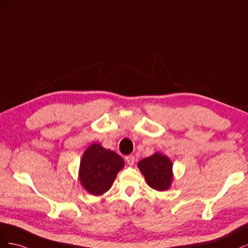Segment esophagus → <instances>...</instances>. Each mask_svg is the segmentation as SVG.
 <instances>
[{
  "label": "esophagus",
  "mask_w": 248,
  "mask_h": 248,
  "mask_svg": "<svg viewBox=\"0 0 248 248\" xmlns=\"http://www.w3.org/2000/svg\"><path fill=\"white\" fill-rule=\"evenodd\" d=\"M126 162L128 166H133L134 162H136V158H134V156L132 155H129V156H126Z\"/></svg>",
  "instance_id": "esophagus-1"
}]
</instances>
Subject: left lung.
I'll use <instances>...</instances> for the list:
<instances>
[{
    "label": "left lung",
    "instance_id": "left-lung-1",
    "mask_svg": "<svg viewBox=\"0 0 248 248\" xmlns=\"http://www.w3.org/2000/svg\"><path fill=\"white\" fill-rule=\"evenodd\" d=\"M138 168L144 175L147 184L157 191H166L174 180L172 162L167 155L155 152L139 161Z\"/></svg>",
    "mask_w": 248,
    "mask_h": 248
}]
</instances>
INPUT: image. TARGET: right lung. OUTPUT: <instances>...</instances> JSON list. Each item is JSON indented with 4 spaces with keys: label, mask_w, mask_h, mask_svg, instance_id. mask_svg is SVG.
Returning <instances> with one entry per match:
<instances>
[{
    "label": "right lung",
    "mask_w": 248,
    "mask_h": 248,
    "mask_svg": "<svg viewBox=\"0 0 248 248\" xmlns=\"http://www.w3.org/2000/svg\"><path fill=\"white\" fill-rule=\"evenodd\" d=\"M124 166V159L119 154L103 148L98 142H93L80 159L79 182L89 193L102 196L109 190Z\"/></svg>",
    "instance_id": "obj_1"
}]
</instances>
